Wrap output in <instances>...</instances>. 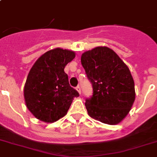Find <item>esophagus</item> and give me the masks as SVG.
<instances>
[{
    "label": "esophagus",
    "mask_w": 157,
    "mask_h": 157,
    "mask_svg": "<svg viewBox=\"0 0 157 157\" xmlns=\"http://www.w3.org/2000/svg\"><path fill=\"white\" fill-rule=\"evenodd\" d=\"M76 90H77V91L79 93V94H81V88H80L79 86H78L77 87H76Z\"/></svg>",
    "instance_id": "1"
}]
</instances>
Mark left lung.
Listing matches in <instances>:
<instances>
[{
    "label": "left lung",
    "mask_w": 157,
    "mask_h": 157,
    "mask_svg": "<svg viewBox=\"0 0 157 157\" xmlns=\"http://www.w3.org/2000/svg\"><path fill=\"white\" fill-rule=\"evenodd\" d=\"M81 63L93 87L92 96L85 103L88 115L110 125L121 122L136 98L134 80L128 66L106 46L84 52Z\"/></svg>",
    "instance_id": "8db88e82"
}]
</instances>
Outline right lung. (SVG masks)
Here are the masks:
<instances>
[{"instance_id": "1", "label": "right lung", "mask_w": 157, "mask_h": 157, "mask_svg": "<svg viewBox=\"0 0 157 157\" xmlns=\"http://www.w3.org/2000/svg\"><path fill=\"white\" fill-rule=\"evenodd\" d=\"M75 57L72 50L56 48L42 54L29 71L24 87L25 101L39 120L55 122L67 115L74 98L79 96L70 86L64 71Z\"/></svg>"}]
</instances>
